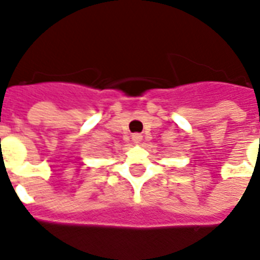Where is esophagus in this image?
Listing matches in <instances>:
<instances>
[{
	"instance_id": "1",
	"label": "esophagus",
	"mask_w": 260,
	"mask_h": 260,
	"mask_svg": "<svg viewBox=\"0 0 260 260\" xmlns=\"http://www.w3.org/2000/svg\"><path fill=\"white\" fill-rule=\"evenodd\" d=\"M141 139H143V136H141L140 134H134V135H132V140H134L135 143H140Z\"/></svg>"
}]
</instances>
